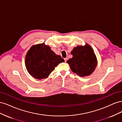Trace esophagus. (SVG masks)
<instances>
[{
	"mask_svg": "<svg viewBox=\"0 0 122 122\" xmlns=\"http://www.w3.org/2000/svg\"><path fill=\"white\" fill-rule=\"evenodd\" d=\"M64 60H65V62H66V61H67V60H68V58H67V57H66V58H64Z\"/></svg>",
	"mask_w": 122,
	"mask_h": 122,
	"instance_id": "34e87169",
	"label": "esophagus"
}]
</instances>
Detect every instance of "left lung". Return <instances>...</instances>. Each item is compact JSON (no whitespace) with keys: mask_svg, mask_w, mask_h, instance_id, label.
<instances>
[{"mask_svg":"<svg viewBox=\"0 0 122 122\" xmlns=\"http://www.w3.org/2000/svg\"><path fill=\"white\" fill-rule=\"evenodd\" d=\"M72 58L67 61L72 71L80 77L91 75L97 65L96 56L93 48L87 44L77 46L71 51Z\"/></svg>","mask_w":122,"mask_h":122,"instance_id":"obj_1","label":"left lung"}]
</instances>
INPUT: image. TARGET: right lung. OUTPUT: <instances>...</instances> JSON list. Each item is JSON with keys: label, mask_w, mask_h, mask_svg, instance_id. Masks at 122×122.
<instances>
[{"label": "right lung", "mask_w": 122, "mask_h": 122, "mask_svg": "<svg viewBox=\"0 0 122 122\" xmlns=\"http://www.w3.org/2000/svg\"><path fill=\"white\" fill-rule=\"evenodd\" d=\"M65 61L56 55L44 43L32 46L25 57V66L28 72L34 78H47L55 68Z\"/></svg>", "instance_id": "add662e5"}]
</instances>
